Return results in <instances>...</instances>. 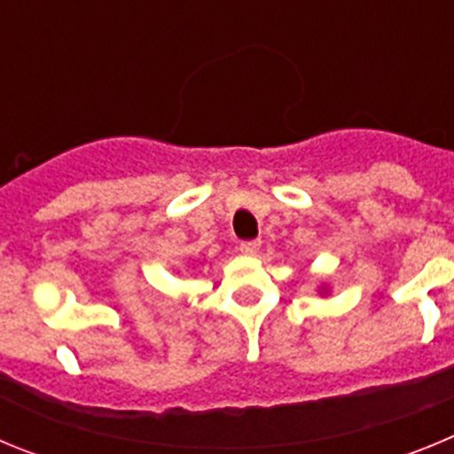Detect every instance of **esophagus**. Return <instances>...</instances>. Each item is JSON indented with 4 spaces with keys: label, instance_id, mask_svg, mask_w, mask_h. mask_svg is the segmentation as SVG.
<instances>
[{
    "label": "esophagus",
    "instance_id": "1",
    "mask_svg": "<svg viewBox=\"0 0 454 454\" xmlns=\"http://www.w3.org/2000/svg\"><path fill=\"white\" fill-rule=\"evenodd\" d=\"M259 247H262V240H243L239 246V250L243 252V254H256Z\"/></svg>",
    "mask_w": 454,
    "mask_h": 454
}]
</instances>
